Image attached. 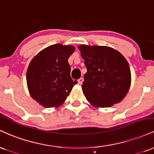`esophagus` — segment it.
I'll list each match as a JSON object with an SVG mask.
<instances>
[{
	"label": "esophagus",
	"mask_w": 154,
	"mask_h": 154,
	"mask_svg": "<svg viewBox=\"0 0 154 154\" xmlns=\"http://www.w3.org/2000/svg\"><path fill=\"white\" fill-rule=\"evenodd\" d=\"M82 82H83V78H82V77H81V78H79V79H78V81H77V82H78L79 85L82 84Z\"/></svg>",
	"instance_id": "esophagus-1"
}]
</instances>
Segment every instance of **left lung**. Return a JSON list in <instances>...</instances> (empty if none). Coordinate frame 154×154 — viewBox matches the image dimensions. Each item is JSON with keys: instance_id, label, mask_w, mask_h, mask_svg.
<instances>
[{"instance_id": "8db88e82", "label": "left lung", "mask_w": 154, "mask_h": 154, "mask_svg": "<svg viewBox=\"0 0 154 154\" xmlns=\"http://www.w3.org/2000/svg\"><path fill=\"white\" fill-rule=\"evenodd\" d=\"M87 68L82 89L88 101L96 108L119 103L131 85L129 63L121 53L109 46H78Z\"/></svg>"}]
</instances>
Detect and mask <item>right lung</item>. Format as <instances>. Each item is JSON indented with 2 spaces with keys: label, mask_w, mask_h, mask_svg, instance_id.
<instances>
[{
  "label": "right lung",
  "mask_w": 154,
  "mask_h": 154,
  "mask_svg": "<svg viewBox=\"0 0 154 154\" xmlns=\"http://www.w3.org/2000/svg\"><path fill=\"white\" fill-rule=\"evenodd\" d=\"M73 45L55 44L45 48L32 59L26 71L31 97L45 108L61 106L77 81L72 80L68 59Z\"/></svg>",
  "instance_id": "add662e5"
}]
</instances>
